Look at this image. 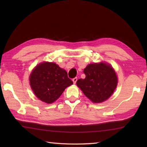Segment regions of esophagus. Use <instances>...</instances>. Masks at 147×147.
<instances>
[{"instance_id":"1","label":"esophagus","mask_w":147,"mask_h":147,"mask_svg":"<svg viewBox=\"0 0 147 147\" xmlns=\"http://www.w3.org/2000/svg\"><path fill=\"white\" fill-rule=\"evenodd\" d=\"M77 80H78V78H73V83H74V84H75V83H76V82H77Z\"/></svg>"}]
</instances>
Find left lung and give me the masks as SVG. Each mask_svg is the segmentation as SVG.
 <instances>
[{"mask_svg": "<svg viewBox=\"0 0 147 147\" xmlns=\"http://www.w3.org/2000/svg\"><path fill=\"white\" fill-rule=\"evenodd\" d=\"M85 79H79L76 85L87 98L95 104L107 100L113 94L118 83L116 72L108 62L89 64L84 69Z\"/></svg>", "mask_w": 147, "mask_h": 147, "instance_id": "left-lung-1", "label": "left lung"}]
</instances>
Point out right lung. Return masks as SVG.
Segmentation results:
<instances>
[{
  "label": "right lung",
  "instance_id": "1",
  "mask_svg": "<svg viewBox=\"0 0 147 147\" xmlns=\"http://www.w3.org/2000/svg\"><path fill=\"white\" fill-rule=\"evenodd\" d=\"M30 85L34 94L46 104H52L60 97L73 82L67 73L55 62H42L33 69L29 76Z\"/></svg>",
  "mask_w": 147,
  "mask_h": 147
}]
</instances>
